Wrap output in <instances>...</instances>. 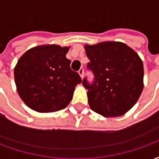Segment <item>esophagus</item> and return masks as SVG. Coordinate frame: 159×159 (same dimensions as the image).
I'll return each instance as SVG.
<instances>
[{"label":"esophagus","mask_w":159,"mask_h":159,"mask_svg":"<svg viewBox=\"0 0 159 159\" xmlns=\"http://www.w3.org/2000/svg\"><path fill=\"white\" fill-rule=\"evenodd\" d=\"M78 74H79L80 76H81V77L83 78V76H84V70H83V68H82V69H80L79 70H78Z\"/></svg>","instance_id":"34e87169"}]
</instances>
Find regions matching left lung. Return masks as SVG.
I'll return each mask as SVG.
<instances>
[{"mask_svg":"<svg viewBox=\"0 0 159 159\" xmlns=\"http://www.w3.org/2000/svg\"><path fill=\"white\" fill-rule=\"evenodd\" d=\"M89 59L88 68L93 72L94 82L86 78L90 108L101 116L119 117L132 108L143 90L144 68L136 52L120 42H103L84 46Z\"/></svg>","mask_w":159,"mask_h":159,"instance_id":"left-lung-1","label":"left lung"}]
</instances>
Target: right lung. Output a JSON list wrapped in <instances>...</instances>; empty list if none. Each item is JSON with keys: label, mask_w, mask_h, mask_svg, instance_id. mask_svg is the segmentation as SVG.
Returning <instances> with one entry per match:
<instances>
[{"label": "right lung", "mask_w": 159, "mask_h": 159, "mask_svg": "<svg viewBox=\"0 0 159 159\" xmlns=\"http://www.w3.org/2000/svg\"><path fill=\"white\" fill-rule=\"evenodd\" d=\"M70 47L55 44L32 48L23 54L14 68L18 93L30 109L54 112L66 108L75 87L82 82L66 58Z\"/></svg>", "instance_id": "right-lung-1"}]
</instances>
